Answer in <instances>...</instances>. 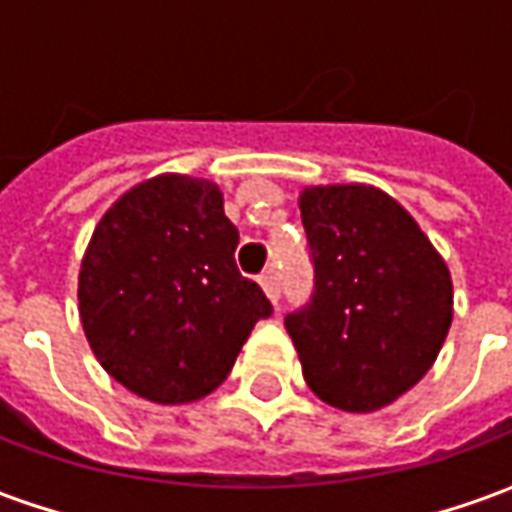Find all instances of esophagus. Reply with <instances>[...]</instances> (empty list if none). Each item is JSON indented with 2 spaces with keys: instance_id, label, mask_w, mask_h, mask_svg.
I'll use <instances>...</instances> for the list:
<instances>
[{
  "instance_id": "obj_1",
  "label": "esophagus",
  "mask_w": 512,
  "mask_h": 512,
  "mask_svg": "<svg viewBox=\"0 0 512 512\" xmlns=\"http://www.w3.org/2000/svg\"><path fill=\"white\" fill-rule=\"evenodd\" d=\"M259 285L265 290V296L273 302V307L279 305V296H282V287H279V276H276V270H265L262 276H259Z\"/></svg>"
}]
</instances>
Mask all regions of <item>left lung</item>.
<instances>
[{
    "instance_id": "8db88e82",
    "label": "left lung",
    "mask_w": 512,
    "mask_h": 512,
    "mask_svg": "<svg viewBox=\"0 0 512 512\" xmlns=\"http://www.w3.org/2000/svg\"><path fill=\"white\" fill-rule=\"evenodd\" d=\"M299 210L316 290L285 327L307 387L344 413L382 410L422 382L447 339V262L379 187H305Z\"/></svg>"
}]
</instances>
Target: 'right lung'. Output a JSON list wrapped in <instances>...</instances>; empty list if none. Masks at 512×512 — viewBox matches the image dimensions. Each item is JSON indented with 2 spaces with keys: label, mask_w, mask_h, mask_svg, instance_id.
I'll use <instances>...</instances> for the list:
<instances>
[{
  "label": "right lung",
  "mask_w": 512,
  "mask_h": 512,
  "mask_svg": "<svg viewBox=\"0 0 512 512\" xmlns=\"http://www.w3.org/2000/svg\"><path fill=\"white\" fill-rule=\"evenodd\" d=\"M236 245L222 190L199 176H153L105 210L76 296L90 350L116 382L156 404L199 402L225 382L273 313L233 262Z\"/></svg>",
  "instance_id": "right-lung-1"
}]
</instances>
